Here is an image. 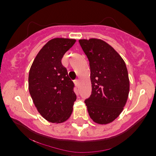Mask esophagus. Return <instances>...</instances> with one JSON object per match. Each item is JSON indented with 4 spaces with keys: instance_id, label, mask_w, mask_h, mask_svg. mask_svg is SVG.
<instances>
[{
    "instance_id": "34e87169",
    "label": "esophagus",
    "mask_w": 156,
    "mask_h": 156,
    "mask_svg": "<svg viewBox=\"0 0 156 156\" xmlns=\"http://www.w3.org/2000/svg\"><path fill=\"white\" fill-rule=\"evenodd\" d=\"M75 84H76V87H78V86H79V84H80L79 80H75Z\"/></svg>"
}]
</instances>
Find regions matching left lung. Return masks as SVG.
I'll list each match as a JSON object with an SVG mask.
<instances>
[{
    "mask_svg": "<svg viewBox=\"0 0 156 156\" xmlns=\"http://www.w3.org/2000/svg\"><path fill=\"white\" fill-rule=\"evenodd\" d=\"M89 62L92 94L85 101L95 123L106 125L119 117L130 90L128 69L120 55L100 39H79Z\"/></svg>",
    "mask_w": 156,
    "mask_h": 156,
    "instance_id": "1",
    "label": "left lung"
}]
</instances>
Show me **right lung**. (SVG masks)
Here are the masks:
<instances>
[{
    "mask_svg": "<svg viewBox=\"0 0 156 156\" xmlns=\"http://www.w3.org/2000/svg\"><path fill=\"white\" fill-rule=\"evenodd\" d=\"M76 41L51 39L37 53L30 68L29 93L38 112L51 122H64L72 114L76 100L74 83L62 64V58Z\"/></svg>",
    "mask_w": 156,
    "mask_h": 156,
    "instance_id": "1",
    "label": "right lung"
}]
</instances>
